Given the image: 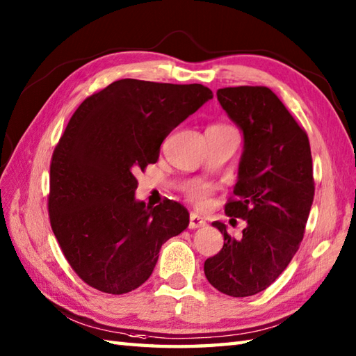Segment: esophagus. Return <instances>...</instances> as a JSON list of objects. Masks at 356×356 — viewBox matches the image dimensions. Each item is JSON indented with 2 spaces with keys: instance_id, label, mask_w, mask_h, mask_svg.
<instances>
[{
  "instance_id": "34e87169",
  "label": "esophagus",
  "mask_w": 356,
  "mask_h": 356,
  "mask_svg": "<svg viewBox=\"0 0 356 356\" xmlns=\"http://www.w3.org/2000/svg\"><path fill=\"white\" fill-rule=\"evenodd\" d=\"M207 225V220L203 217H200L199 214L191 213L190 214V229H197V228H203Z\"/></svg>"
}]
</instances>
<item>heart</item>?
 <instances>
[{
  "label": "heart",
  "instance_id": "heart-1",
  "mask_svg": "<svg viewBox=\"0 0 356 356\" xmlns=\"http://www.w3.org/2000/svg\"><path fill=\"white\" fill-rule=\"evenodd\" d=\"M209 186L207 185H202V184H197L190 188V191H188V195L195 202L199 203V205H205V203L209 200Z\"/></svg>",
  "mask_w": 356,
  "mask_h": 356
}]
</instances>
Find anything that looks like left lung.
I'll return each mask as SVG.
<instances>
[{
    "label": "left lung",
    "instance_id": "8db88e82",
    "mask_svg": "<svg viewBox=\"0 0 356 356\" xmlns=\"http://www.w3.org/2000/svg\"><path fill=\"white\" fill-rule=\"evenodd\" d=\"M226 115L243 134L234 199L225 213L243 218L240 238L226 225L222 251L205 261V275L229 297H251L266 289L298 251L314 202L311 145L306 131L268 87L217 90Z\"/></svg>",
    "mask_w": 356,
    "mask_h": 356
}]
</instances>
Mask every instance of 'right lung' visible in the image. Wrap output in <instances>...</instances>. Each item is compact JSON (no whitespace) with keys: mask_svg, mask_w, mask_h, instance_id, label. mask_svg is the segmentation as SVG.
<instances>
[{"mask_svg":"<svg viewBox=\"0 0 356 356\" xmlns=\"http://www.w3.org/2000/svg\"><path fill=\"white\" fill-rule=\"evenodd\" d=\"M213 99L202 84L120 79L74 111L50 165L53 234L73 270L95 289L120 295L153 274L166 240L190 225L174 200L145 207L134 174L156 163L163 139Z\"/></svg>","mask_w":356,"mask_h":356,"instance_id":"obj_1","label":"right lung"}]
</instances>
